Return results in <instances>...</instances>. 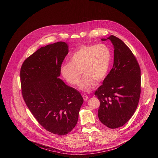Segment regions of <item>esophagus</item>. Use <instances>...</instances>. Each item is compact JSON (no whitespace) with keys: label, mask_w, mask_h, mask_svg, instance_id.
Masks as SVG:
<instances>
[{"label":"esophagus","mask_w":158,"mask_h":158,"mask_svg":"<svg viewBox=\"0 0 158 158\" xmlns=\"http://www.w3.org/2000/svg\"><path fill=\"white\" fill-rule=\"evenodd\" d=\"M83 98L85 101H87L88 99V96L86 94H83Z\"/></svg>","instance_id":"1"}]
</instances>
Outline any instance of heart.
Returning a JSON list of instances; mask_svg holds the SVG:
<instances>
[{
    "instance_id": "b5f03b06",
    "label": "heart",
    "mask_w": 158,
    "mask_h": 158,
    "mask_svg": "<svg viewBox=\"0 0 158 158\" xmlns=\"http://www.w3.org/2000/svg\"><path fill=\"white\" fill-rule=\"evenodd\" d=\"M111 53L108 45H81L70 56V62L63 64L61 73L63 78L72 85H78L81 72L84 76L80 89L90 92L96 86V81H102L110 69Z\"/></svg>"
}]
</instances>
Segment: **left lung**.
Returning a JSON list of instances; mask_svg holds the SVG:
<instances>
[{"label":"left lung","instance_id":"left-lung-1","mask_svg":"<svg viewBox=\"0 0 158 158\" xmlns=\"http://www.w3.org/2000/svg\"><path fill=\"white\" fill-rule=\"evenodd\" d=\"M110 40L114 47V64L95 95L100 105L98 116L110 128L125 125L137 107L140 94V69L135 56L121 40L111 35L102 41Z\"/></svg>","mask_w":158,"mask_h":158}]
</instances>
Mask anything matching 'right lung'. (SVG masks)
<instances>
[{
  "label": "right lung",
  "instance_id": "1",
  "mask_svg": "<svg viewBox=\"0 0 158 158\" xmlns=\"http://www.w3.org/2000/svg\"><path fill=\"white\" fill-rule=\"evenodd\" d=\"M69 45L58 42L42 47L23 63L20 76L23 100L48 131L66 135L75 127L83 98L59 78Z\"/></svg>",
  "mask_w": 158,
  "mask_h": 158
}]
</instances>
